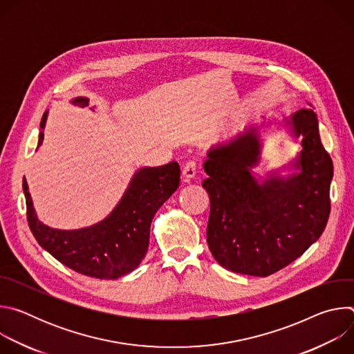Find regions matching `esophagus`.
<instances>
[{
    "mask_svg": "<svg viewBox=\"0 0 354 354\" xmlns=\"http://www.w3.org/2000/svg\"><path fill=\"white\" fill-rule=\"evenodd\" d=\"M196 174H197V164H196V161H189V162H186L185 167H183V169H182L183 178H185L187 182H190V180L196 176Z\"/></svg>",
    "mask_w": 354,
    "mask_h": 354,
    "instance_id": "34e87169",
    "label": "esophagus"
}]
</instances>
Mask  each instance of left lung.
Masks as SVG:
<instances>
[{
	"label": "left lung",
	"mask_w": 354,
	"mask_h": 354,
	"mask_svg": "<svg viewBox=\"0 0 354 354\" xmlns=\"http://www.w3.org/2000/svg\"><path fill=\"white\" fill-rule=\"evenodd\" d=\"M302 151L295 172L259 182L250 172L261 160L258 127L212 148L201 183L210 197L207 243L227 270L266 277L286 268L322 235L329 213L333 164L319 137L314 111L299 109L290 122Z\"/></svg>",
	"instance_id": "8db88e82"
}]
</instances>
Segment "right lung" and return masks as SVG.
<instances>
[{"instance_id": "obj_1", "label": "right lung", "mask_w": 354, "mask_h": 354, "mask_svg": "<svg viewBox=\"0 0 354 354\" xmlns=\"http://www.w3.org/2000/svg\"><path fill=\"white\" fill-rule=\"evenodd\" d=\"M73 105L86 106V97H75ZM47 112L40 122L37 147L43 142ZM180 168L176 161L162 167L138 169L115 210L100 223L81 230H56L40 223L33 209L28 183L29 228L50 255L77 273L95 279H119L133 272L144 259L149 243V225L158 209L178 189Z\"/></svg>"}]
</instances>
